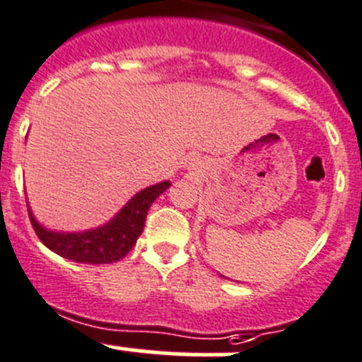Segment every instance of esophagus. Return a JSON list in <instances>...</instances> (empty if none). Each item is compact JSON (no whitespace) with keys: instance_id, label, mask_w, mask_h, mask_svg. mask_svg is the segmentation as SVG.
<instances>
[{"instance_id":"34e87169","label":"esophagus","mask_w":362,"mask_h":362,"mask_svg":"<svg viewBox=\"0 0 362 362\" xmlns=\"http://www.w3.org/2000/svg\"><path fill=\"white\" fill-rule=\"evenodd\" d=\"M190 165H192V163H190Z\"/></svg>"}]
</instances>
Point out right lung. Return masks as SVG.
<instances>
[{"label":"right lung","mask_w":362,"mask_h":362,"mask_svg":"<svg viewBox=\"0 0 362 362\" xmlns=\"http://www.w3.org/2000/svg\"><path fill=\"white\" fill-rule=\"evenodd\" d=\"M170 181H161L144 188L129 199L111 221L93 230L86 231H55L42 226L35 218L28 204V215L35 233L48 250L62 258L78 264H112L118 262L134 247L141 235L148 208L159 195L163 194Z\"/></svg>","instance_id":"right-lung-1"}]
</instances>
